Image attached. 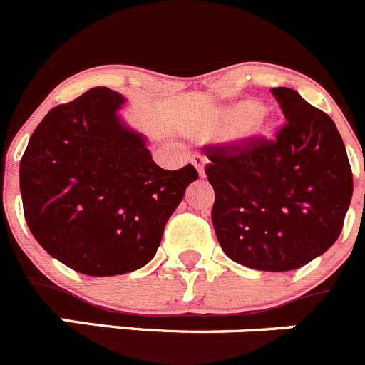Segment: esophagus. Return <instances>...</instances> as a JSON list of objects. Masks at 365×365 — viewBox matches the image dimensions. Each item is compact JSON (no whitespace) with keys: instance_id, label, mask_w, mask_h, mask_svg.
Instances as JSON below:
<instances>
[{"instance_id":"1","label":"esophagus","mask_w":365,"mask_h":365,"mask_svg":"<svg viewBox=\"0 0 365 365\" xmlns=\"http://www.w3.org/2000/svg\"><path fill=\"white\" fill-rule=\"evenodd\" d=\"M205 156L202 155H194L192 156V165L198 169V175L200 176H205Z\"/></svg>"}]
</instances>
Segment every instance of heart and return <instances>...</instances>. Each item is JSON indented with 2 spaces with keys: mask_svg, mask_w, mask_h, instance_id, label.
Segmentation results:
<instances>
[{
  "mask_svg": "<svg viewBox=\"0 0 365 365\" xmlns=\"http://www.w3.org/2000/svg\"><path fill=\"white\" fill-rule=\"evenodd\" d=\"M261 106L257 102H243V104H237L234 108L223 111V122L229 125H243L247 122L254 120L261 115Z\"/></svg>",
  "mask_w": 365,
  "mask_h": 365,
  "instance_id": "obj_1",
  "label": "heart"
}]
</instances>
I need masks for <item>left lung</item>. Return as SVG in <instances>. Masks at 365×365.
I'll return each instance as SVG.
<instances>
[{"instance_id":"1","label":"left lung","mask_w":365,"mask_h":365,"mask_svg":"<svg viewBox=\"0 0 365 365\" xmlns=\"http://www.w3.org/2000/svg\"><path fill=\"white\" fill-rule=\"evenodd\" d=\"M286 122L274 140L205 148L212 225L230 259L288 272L324 254L342 230L353 173L335 122L292 88H272Z\"/></svg>"}]
</instances>
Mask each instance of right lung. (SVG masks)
I'll return each mask as SVG.
<instances>
[{
  "mask_svg": "<svg viewBox=\"0 0 365 365\" xmlns=\"http://www.w3.org/2000/svg\"><path fill=\"white\" fill-rule=\"evenodd\" d=\"M125 98L91 88L41 120L19 162L26 225L71 270L108 277L155 257L167 220L198 171H165L118 117Z\"/></svg>",
  "mask_w": 365,
  "mask_h": 365,
  "instance_id": "right-lung-1",
  "label": "right lung"
}]
</instances>
